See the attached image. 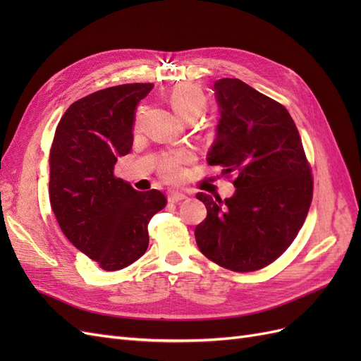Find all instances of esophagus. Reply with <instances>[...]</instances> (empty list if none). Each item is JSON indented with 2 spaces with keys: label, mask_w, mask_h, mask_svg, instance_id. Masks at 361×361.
<instances>
[{
  "label": "esophagus",
  "mask_w": 361,
  "mask_h": 361,
  "mask_svg": "<svg viewBox=\"0 0 361 361\" xmlns=\"http://www.w3.org/2000/svg\"><path fill=\"white\" fill-rule=\"evenodd\" d=\"M185 199H187V194H183L180 191H170L169 192V202H171V203H178Z\"/></svg>",
  "instance_id": "obj_1"
}]
</instances>
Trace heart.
Listing matches in <instances>:
<instances>
[{"mask_svg": "<svg viewBox=\"0 0 361 361\" xmlns=\"http://www.w3.org/2000/svg\"><path fill=\"white\" fill-rule=\"evenodd\" d=\"M169 102L171 108L185 120H194L202 116L209 101L202 85L197 82L185 81L173 87L169 93ZM194 157L188 150H178L164 155L159 159L158 171L162 179L167 182H179L187 174V166L192 162Z\"/></svg>", "mask_w": 361, "mask_h": 361, "instance_id": "1", "label": "heart"}]
</instances>
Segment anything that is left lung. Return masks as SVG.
Segmentation results:
<instances>
[{
	"label": "left lung",
	"mask_w": 361,
	"mask_h": 361,
	"mask_svg": "<svg viewBox=\"0 0 361 361\" xmlns=\"http://www.w3.org/2000/svg\"><path fill=\"white\" fill-rule=\"evenodd\" d=\"M221 118L207 158L235 185L221 200L199 192L207 216L195 227L202 253L251 272L279 259L297 238L313 197V176L298 129L280 102L238 78L214 84Z\"/></svg>",
	"instance_id": "1"
}]
</instances>
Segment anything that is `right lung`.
Segmentation results:
<instances>
[{
    "mask_svg": "<svg viewBox=\"0 0 361 361\" xmlns=\"http://www.w3.org/2000/svg\"><path fill=\"white\" fill-rule=\"evenodd\" d=\"M152 82L108 87L73 102L56 129L49 154V202L72 245L105 271L129 267L146 253L147 224L164 209L161 191H135L114 176L133 149L137 104Z\"/></svg>",
    "mask_w": 361,
    "mask_h": 361,
    "instance_id": "obj_1",
    "label": "right lung"
}]
</instances>
